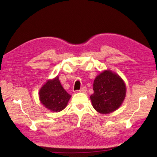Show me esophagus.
I'll return each instance as SVG.
<instances>
[{
    "label": "esophagus",
    "mask_w": 157,
    "mask_h": 157,
    "mask_svg": "<svg viewBox=\"0 0 157 157\" xmlns=\"http://www.w3.org/2000/svg\"><path fill=\"white\" fill-rule=\"evenodd\" d=\"M86 91H87V88L86 87H83L79 90V92H86Z\"/></svg>",
    "instance_id": "obj_1"
}]
</instances>
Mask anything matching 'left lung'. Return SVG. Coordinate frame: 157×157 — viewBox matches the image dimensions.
Instances as JSON below:
<instances>
[{
    "instance_id": "1",
    "label": "left lung",
    "mask_w": 157,
    "mask_h": 157,
    "mask_svg": "<svg viewBox=\"0 0 157 157\" xmlns=\"http://www.w3.org/2000/svg\"><path fill=\"white\" fill-rule=\"evenodd\" d=\"M94 93L90 96L96 111L107 114L115 111L125 98L126 87L120 77L111 71L102 72L94 79Z\"/></svg>"
}]
</instances>
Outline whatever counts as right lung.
<instances>
[{
    "mask_svg": "<svg viewBox=\"0 0 157 157\" xmlns=\"http://www.w3.org/2000/svg\"><path fill=\"white\" fill-rule=\"evenodd\" d=\"M39 96L42 105L54 112L64 109L71 98V95L63 88L58 77L46 82L40 90Z\"/></svg>",
    "mask_w": 157,
    "mask_h": 157,
    "instance_id": "right-lung-1",
    "label": "right lung"
}]
</instances>
